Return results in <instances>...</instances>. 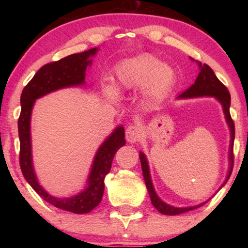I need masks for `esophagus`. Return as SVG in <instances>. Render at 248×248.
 Segmentation results:
<instances>
[{
  "instance_id": "34e87169",
  "label": "esophagus",
  "mask_w": 248,
  "mask_h": 248,
  "mask_svg": "<svg viewBox=\"0 0 248 248\" xmlns=\"http://www.w3.org/2000/svg\"><path fill=\"white\" fill-rule=\"evenodd\" d=\"M126 134V140L130 143H135L140 141L142 138V128L139 125H128V127L125 131Z\"/></svg>"
}]
</instances>
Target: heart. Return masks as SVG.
<instances>
[{
    "mask_svg": "<svg viewBox=\"0 0 248 248\" xmlns=\"http://www.w3.org/2000/svg\"><path fill=\"white\" fill-rule=\"evenodd\" d=\"M114 74L118 89L131 90L143 86L145 96L149 98L161 97L175 80L174 70L150 54L123 61L115 66ZM104 90L109 97L116 96V88L111 84L105 86Z\"/></svg>",
    "mask_w": 248,
    "mask_h": 248,
    "instance_id": "b5f03b06",
    "label": "heart"
}]
</instances>
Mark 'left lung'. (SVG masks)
Returning a JSON list of instances; mask_svg holds the SVG:
<instances>
[{
  "label": "left lung",
  "instance_id": "obj_1",
  "mask_svg": "<svg viewBox=\"0 0 248 248\" xmlns=\"http://www.w3.org/2000/svg\"><path fill=\"white\" fill-rule=\"evenodd\" d=\"M191 60L194 61L193 59ZM196 63H198L199 65L200 73L198 78H196L195 82L193 83L187 90H185L184 93L179 94L177 99H187V98H198V97H213L216 98L220 104H221L226 122L227 124H228L229 131H230V145H229V155H228L229 169H228V174H227L225 182H223V184L220 186V188H221L222 186L226 184L227 181L229 179L230 175H232V166H233L232 152H233V140H235V124H233V121L232 120V116H230V111H229L230 93L228 89H227V88L220 82L218 78L216 77V74L212 71L211 67L206 65V64H202L200 62H196ZM140 160H141V167H142V172H143L144 182H145V185H147L149 195H150L152 205H154L159 212L162 213V215H167V216L181 215V213L191 211V210L199 208V206L203 205L206 202V201L202 202L201 204H198L194 206H186V208H177V206H172V205L167 204V203H165L160 198H159L157 193L155 191L147 157H145L143 152H140Z\"/></svg>",
  "mask_w": 248,
  "mask_h": 248
}]
</instances>
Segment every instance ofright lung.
<instances>
[{
	"instance_id": "1",
	"label": "right lung",
	"mask_w": 248,
	"mask_h": 248,
	"mask_svg": "<svg viewBox=\"0 0 248 248\" xmlns=\"http://www.w3.org/2000/svg\"><path fill=\"white\" fill-rule=\"evenodd\" d=\"M97 52L96 47L86 52L72 54L57 62L48 63L40 67L30 82L23 88L20 98L21 113L18 121V130L20 167L23 177L46 202L78 215L90 212L100 203L105 189V177L110 170L114 155L118 149L125 145L124 127L120 125L115 128L97 150L87 179V186L83 191L71 198L62 199L50 195L37 179L32 164L30 120L33 105L38 98L63 88L82 86L86 83V70L91 65V57L96 55Z\"/></svg>"
}]
</instances>
